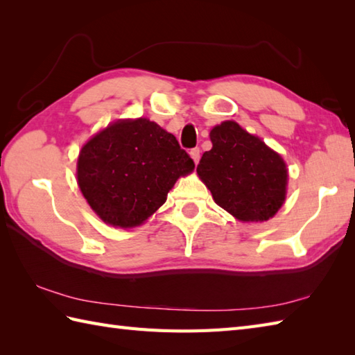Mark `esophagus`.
<instances>
[{"mask_svg":"<svg viewBox=\"0 0 355 355\" xmlns=\"http://www.w3.org/2000/svg\"><path fill=\"white\" fill-rule=\"evenodd\" d=\"M191 157L193 158V162L195 163H198L200 162V148H193V149H191Z\"/></svg>","mask_w":355,"mask_h":355,"instance_id":"obj_1","label":"esophagus"}]
</instances>
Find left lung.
I'll list each match as a JSON object with an SVG mask.
<instances>
[{"instance_id": "1", "label": "left lung", "mask_w": 355, "mask_h": 355, "mask_svg": "<svg viewBox=\"0 0 355 355\" xmlns=\"http://www.w3.org/2000/svg\"><path fill=\"white\" fill-rule=\"evenodd\" d=\"M210 140L197 172L216 205L239 221H267L285 200L288 173L281 155L232 120L215 126Z\"/></svg>"}]
</instances>
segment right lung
Wrapping results in <instances>:
<instances>
[{"label": "right lung", "mask_w": 355, "mask_h": 355, "mask_svg": "<svg viewBox=\"0 0 355 355\" xmlns=\"http://www.w3.org/2000/svg\"><path fill=\"white\" fill-rule=\"evenodd\" d=\"M195 168L172 134L148 119L105 128L82 148L78 183L105 223L134 227L163 206L177 178Z\"/></svg>", "instance_id": "1"}]
</instances>
